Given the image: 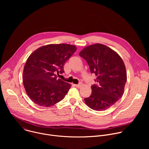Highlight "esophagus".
I'll use <instances>...</instances> for the list:
<instances>
[{
    "label": "esophagus",
    "mask_w": 149,
    "mask_h": 149,
    "mask_svg": "<svg viewBox=\"0 0 149 149\" xmlns=\"http://www.w3.org/2000/svg\"><path fill=\"white\" fill-rule=\"evenodd\" d=\"M75 87H77V88H80L82 86V84L81 83V82H80L79 84H76V85H75Z\"/></svg>",
    "instance_id": "obj_1"
}]
</instances>
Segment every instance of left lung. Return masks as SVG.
Wrapping results in <instances>:
<instances>
[{
    "label": "left lung",
    "instance_id": "obj_1",
    "mask_svg": "<svg viewBox=\"0 0 149 149\" xmlns=\"http://www.w3.org/2000/svg\"><path fill=\"white\" fill-rule=\"evenodd\" d=\"M79 55L87 62L98 83L91 86L92 93L84 98L85 102L94 110H107L124 94L127 72L123 59L114 50L101 44L86 47Z\"/></svg>",
    "mask_w": 149,
    "mask_h": 149
}]
</instances>
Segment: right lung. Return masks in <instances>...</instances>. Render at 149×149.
Listing matches in <instances>:
<instances>
[{"label": "right lung", "mask_w": 149, "mask_h": 149, "mask_svg": "<svg viewBox=\"0 0 149 149\" xmlns=\"http://www.w3.org/2000/svg\"><path fill=\"white\" fill-rule=\"evenodd\" d=\"M72 45L61 44L42 46L28 57L23 72V83L31 100L49 107L65 97L71 84L57 78L64 72L63 65L76 51Z\"/></svg>", "instance_id": "right-lung-1"}]
</instances>
